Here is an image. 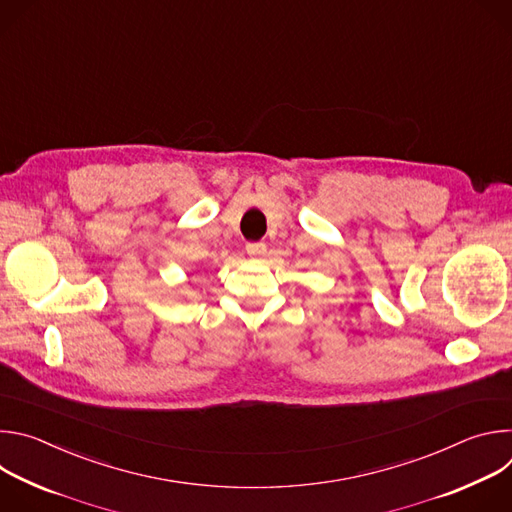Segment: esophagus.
<instances>
[{
    "label": "esophagus",
    "instance_id": "1",
    "mask_svg": "<svg viewBox=\"0 0 512 512\" xmlns=\"http://www.w3.org/2000/svg\"><path fill=\"white\" fill-rule=\"evenodd\" d=\"M265 243H249L247 245V253L251 255V257H259V255H263L265 253Z\"/></svg>",
    "mask_w": 512,
    "mask_h": 512
}]
</instances>
